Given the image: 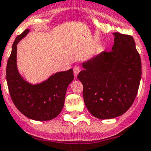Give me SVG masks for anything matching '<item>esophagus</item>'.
I'll return each mask as SVG.
<instances>
[{
  "label": "esophagus",
  "instance_id": "obj_1",
  "mask_svg": "<svg viewBox=\"0 0 151 151\" xmlns=\"http://www.w3.org/2000/svg\"><path fill=\"white\" fill-rule=\"evenodd\" d=\"M74 74L75 77H77V74H79V72L81 71V68H80L79 66H77V65H75V66L74 67Z\"/></svg>",
  "mask_w": 151,
  "mask_h": 151
}]
</instances>
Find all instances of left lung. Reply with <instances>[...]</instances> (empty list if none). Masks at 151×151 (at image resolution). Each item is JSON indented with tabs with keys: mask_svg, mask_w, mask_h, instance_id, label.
<instances>
[{
	"mask_svg": "<svg viewBox=\"0 0 151 151\" xmlns=\"http://www.w3.org/2000/svg\"><path fill=\"white\" fill-rule=\"evenodd\" d=\"M112 50L83 63L77 75L83 84L84 103L99 119L123 115L132 106L138 91L141 61L133 37L114 32Z\"/></svg>",
	"mask_w": 151,
	"mask_h": 151,
	"instance_id": "8db88e82",
	"label": "left lung"
}]
</instances>
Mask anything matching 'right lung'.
I'll return each mask as SVG.
<instances>
[{"mask_svg":"<svg viewBox=\"0 0 151 151\" xmlns=\"http://www.w3.org/2000/svg\"><path fill=\"white\" fill-rule=\"evenodd\" d=\"M29 32L26 29L16 38L7 61L6 77L13 103L21 113L36 121H48L59 115L65 103L68 85L74 80L72 69L58 72L39 84L27 83L17 68V45Z\"/></svg>","mask_w":151,"mask_h":151,"instance_id":"add662e5","label":"right lung"}]
</instances>
